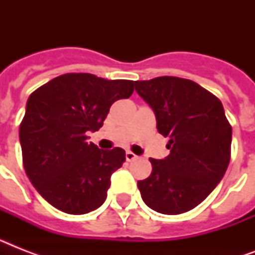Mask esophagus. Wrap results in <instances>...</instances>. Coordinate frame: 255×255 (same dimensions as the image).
Instances as JSON below:
<instances>
[{
	"instance_id": "34e87169",
	"label": "esophagus",
	"mask_w": 255,
	"mask_h": 255,
	"mask_svg": "<svg viewBox=\"0 0 255 255\" xmlns=\"http://www.w3.org/2000/svg\"><path fill=\"white\" fill-rule=\"evenodd\" d=\"M136 157H137V156H136L133 152L131 151L126 152V160H127V161H132V160H135Z\"/></svg>"
}]
</instances>
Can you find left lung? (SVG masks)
Wrapping results in <instances>:
<instances>
[{
  "label": "left lung",
  "instance_id": "1",
  "mask_svg": "<svg viewBox=\"0 0 255 255\" xmlns=\"http://www.w3.org/2000/svg\"><path fill=\"white\" fill-rule=\"evenodd\" d=\"M153 110L170 153L149 159L151 176L137 181L143 201L163 214H181L201 204L230 161L232 126L217 96L189 79L159 77L135 82Z\"/></svg>",
  "mask_w": 255,
  "mask_h": 255
}]
</instances>
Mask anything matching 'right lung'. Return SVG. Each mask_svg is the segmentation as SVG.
<instances>
[{
  "label": "right lung",
  "mask_w": 255,
  "mask_h": 255,
  "mask_svg": "<svg viewBox=\"0 0 255 255\" xmlns=\"http://www.w3.org/2000/svg\"><path fill=\"white\" fill-rule=\"evenodd\" d=\"M133 92L132 81L63 74L29 96L19 126L23 168L38 193L58 210L85 214L107 198L111 174L126 161L122 148L99 149L98 131L114 102Z\"/></svg>",
  "instance_id": "1"
}]
</instances>
